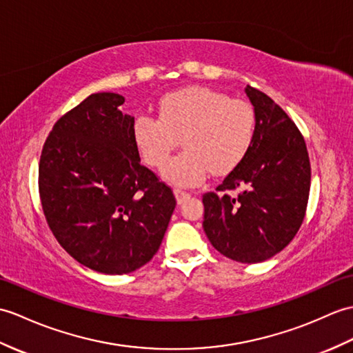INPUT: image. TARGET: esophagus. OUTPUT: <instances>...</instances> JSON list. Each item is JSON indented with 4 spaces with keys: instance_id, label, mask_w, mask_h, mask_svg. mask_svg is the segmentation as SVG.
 <instances>
[{
    "instance_id": "34e87169",
    "label": "esophagus",
    "mask_w": 353,
    "mask_h": 353,
    "mask_svg": "<svg viewBox=\"0 0 353 353\" xmlns=\"http://www.w3.org/2000/svg\"><path fill=\"white\" fill-rule=\"evenodd\" d=\"M174 195H176V200H177L179 204L185 203V201L191 196V194H188V192H185V191H180V190H174Z\"/></svg>"
}]
</instances>
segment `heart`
Instances as JSON below:
<instances>
[{
  "label": "heart",
  "mask_w": 353,
  "mask_h": 353,
  "mask_svg": "<svg viewBox=\"0 0 353 353\" xmlns=\"http://www.w3.org/2000/svg\"><path fill=\"white\" fill-rule=\"evenodd\" d=\"M257 135L254 106L206 87H186L165 94L158 117L139 114L134 138L150 167L161 168L179 145L185 147L162 171L171 185L191 188L209 173L225 176L247 158Z\"/></svg>",
  "instance_id": "heart-1"
}]
</instances>
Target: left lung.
Here are the masks:
<instances>
[{
	"mask_svg": "<svg viewBox=\"0 0 353 353\" xmlns=\"http://www.w3.org/2000/svg\"><path fill=\"white\" fill-rule=\"evenodd\" d=\"M245 93L256 110L257 135L247 158L203 195V228L223 256L259 263L284 250L304 221L311 167L304 137L280 106L260 90ZM241 188L237 196L227 190Z\"/></svg>",
	"mask_w": 353,
	"mask_h": 353,
	"instance_id": "8db88e82",
	"label": "left lung"
}]
</instances>
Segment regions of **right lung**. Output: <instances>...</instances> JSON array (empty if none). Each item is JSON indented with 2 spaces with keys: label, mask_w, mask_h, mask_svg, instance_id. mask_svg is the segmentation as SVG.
Listing matches in <instances>:
<instances>
[{
  "label": "right lung",
  "mask_w": 353,
  "mask_h": 353,
  "mask_svg": "<svg viewBox=\"0 0 353 353\" xmlns=\"http://www.w3.org/2000/svg\"><path fill=\"white\" fill-rule=\"evenodd\" d=\"M123 102L117 93L90 94L55 123L39 163L55 239L81 265L110 275L152 260L176 208L171 188L139 162Z\"/></svg>",
  "instance_id": "1"
}]
</instances>
